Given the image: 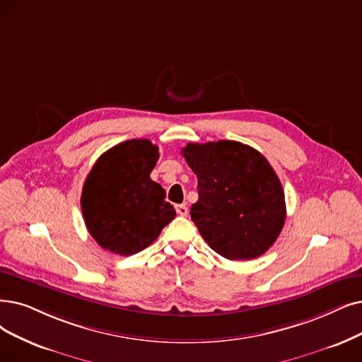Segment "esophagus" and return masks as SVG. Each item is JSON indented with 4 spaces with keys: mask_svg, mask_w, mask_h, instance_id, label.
Segmentation results:
<instances>
[{
    "mask_svg": "<svg viewBox=\"0 0 362 362\" xmlns=\"http://www.w3.org/2000/svg\"><path fill=\"white\" fill-rule=\"evenodd\" d=\"M175 209H177V212L180 214V215H187V214H189V209H187V206L185 205H177L175 206Z\"/></svg>",
    "mask_w": 362,
    "mask_h": 362,
    "instance_id": "1",
    "label": "esophagus"
}]
</instances>
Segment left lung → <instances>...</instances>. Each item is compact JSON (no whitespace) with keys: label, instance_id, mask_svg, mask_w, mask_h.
I'll return each instance as SVG.
<instances>
[{"label":"left lung","instance_id":"obj_1","mask_svg":"<svg viewBox=\"0 0 362 362\" xmlns=\"http://www.w3.org/2000/svg\"><path fill=\"white\" fill-rule=\"evenodd\" d=\"M181 154L197 177L190 215L202 238L228 259L263 255L286 216L282 184L267 158L238 141L189 142Z\"/></svg>","mask_w":362,"mask_h":362}]
</instances>
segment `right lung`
<instances>
[{
    "mask_svg": "<svg viewBox=\"0 0 362 362\" xmlns=\"http://www.w3.org/2000/svg\"><path fill=\"white\" fill-rule=\"evenodd\" d=\"M158 148L148 139H131L100 156L83 185L86 227L104 250L134 255L151 245L175 218L160 184L150 178Z\"/></svg>",
    "mask_w": 362,
    "mask_h": 362,
    "instance_id": "add662e5",
    "label": "right lung"
}]
</instances>
